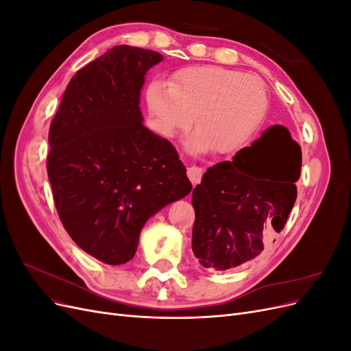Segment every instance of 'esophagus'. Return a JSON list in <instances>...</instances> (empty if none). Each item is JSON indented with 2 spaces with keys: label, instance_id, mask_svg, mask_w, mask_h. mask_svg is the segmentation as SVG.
<instances>
[{
  "label": "esophagus",
  "instance_id": "1",
  "mask_svg": "<svg viewBox=\"0 0 351 351\" xmlns=\"http://www.w3.org/2000/svg\"><path fill=\"white\" fill-rule=\"evenodd\" d=\"M202 176H204V169H202L200 167L190 165L187 168V177H189L190 182H192V184H197L200 182Z\"/></svg>",
  "mask_w": 351,
  "mask_h": 351
}]
</instances>
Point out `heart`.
Listing matches in <instances>:
<instances>
[{"label": "heart", "instance_id": "b5f03b06", "mask_svg": "<svg viewBox=\"0 0 351 351\" xmlns=\"http://www.w3.org/2000/svg\"><path fill=\"white\" fill-rule=\"evenodd\" d=\"M146 104L167 136L186 132L193 121L192 149L215 155L237 151L262 121L268 107L265 82L218 66L187 67L168 82L146 89Z\"/></svg>", "mask_w": 351, "mask_h": 351}]
</instances>
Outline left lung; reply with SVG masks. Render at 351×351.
<instances>
[{
  "instance_id": "left-lung-1",
  "label": "left lung",
  "mask_w": 351,
  "mask_h": 351,
  "mask_svg": "<svg viewBox=\"0 0 351 351\" xmlns=\"http://www.w3.org/2000/svg\"><path fill=\"white\" fill-rule=\"evenodd\" d=\"M300 169V146L282 125L208 168L192 197V249L202 267L226 271L261 254L285 226Z\"/></svg>"
}]
</instances>
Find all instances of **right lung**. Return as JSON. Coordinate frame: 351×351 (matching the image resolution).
<instances>
[{
    "mask_svg": "<svg viewBox=\"0 0 351 351\" xmlns=\"http://www.w3.org/2000/svg\"><path fill=\"white\" fill-rule=\"evenodd\" d=\"M159 52L117 45L74 74L51 121L48 178L62 226L90 256L129 262L149 217L187 196L176 147L147 130L145 74Z\"/></svg>",
    "mask_w": 351,
    "mask_h": 351,
    "instance_id": "right-lung-1",
    "label": "right lung"
}]
</instances>
